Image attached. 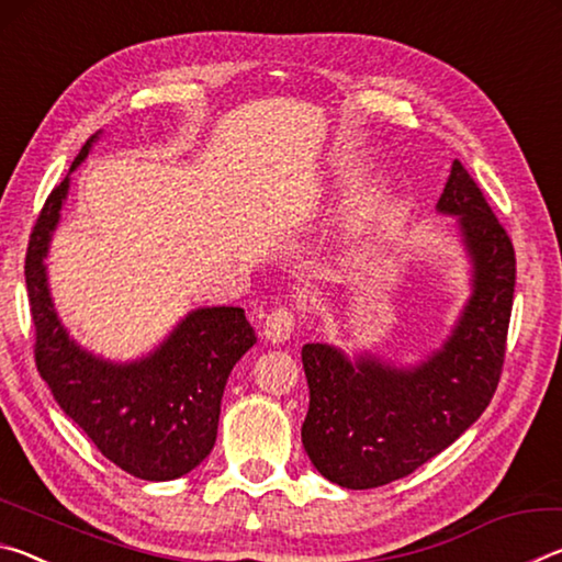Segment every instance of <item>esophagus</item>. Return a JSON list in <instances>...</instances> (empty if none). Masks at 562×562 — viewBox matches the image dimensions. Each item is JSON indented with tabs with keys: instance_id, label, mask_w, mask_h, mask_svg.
Segmentation results:
<instances>
[{
	"instance_id": "1",
	"label": "esophagus",
	"mask_w": 562,
	"mask_h": 562,
	"mask_svg": "<svg viewBox=\"0 0 562 562\" xmlns=\"http://www.w3.org/2000/svg\"><path fill=\"white\" fill-rule=\"evenodd\" d=\"M297 329V315H294L292 307H274L268 317H265V337H268L272 345L278 341L290 339Z\"/></svg>"
}]
</instances>
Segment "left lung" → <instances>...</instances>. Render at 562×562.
Masks as SVG:
<instances>
[{
  "label": "left lung",
  "instance_id": "1",
  "mask_svg": "<svg viewBox=\"0 0 562 562\" xmlns=\"http://www.w3.org/2000/svg\"><path fill=\"white\" fill-rule=\"evenodd\" d=\"M436 207L459 217L473 262V294L443 349L422 367L394 369L374 357L349 361L329 345L302 347L310 384L302 443L341 488H376L414 473L486 412L501 382L516 250L461 160Z\"/></svg>",
  "mask_w": 562,
  "mask_h": 562
}]
</instances>
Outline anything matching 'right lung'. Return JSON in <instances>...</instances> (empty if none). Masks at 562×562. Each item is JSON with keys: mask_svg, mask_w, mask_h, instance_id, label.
<instances>
[{"mask_svg": "<svg viewBox=\"0 0 562 562\" xmlns=\"http://www.w3.org/2000/svg\"><path fill=\"white\" fill-rule=\"evenodd\" d=\"M91 140L71 170L89 156ZM66 190L69 178L46 198L24 260L36 369L64 414L111 463L144 481L180 479L213 451L225 382L258 337L245 310L205 307L133 364H111L76 347L56 317L44 268Z\"/></svg>", "mask_w": 562, "mask_h": 562, "instance_id": "add662e5", "label": "right lung"}]
</instances>
